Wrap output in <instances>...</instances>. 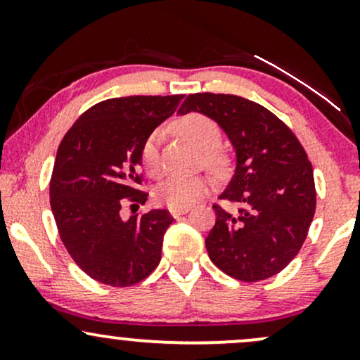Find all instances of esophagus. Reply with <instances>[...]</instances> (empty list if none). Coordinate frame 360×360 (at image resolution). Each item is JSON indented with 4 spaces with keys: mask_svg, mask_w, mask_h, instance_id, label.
<instances>
[{
    "mask_svg": "<svg viewBox=\"0 0 360 360\" xmlns=\"http://www.w3.org/2000/svg\"><path fill=\"white\" fill-rule=\"evenodd\" d=\"M188 212H189V208H171V214L174 218L183 217V214H186Z\"/></svg>",
    "mask_w": 360,
    "mask_h": 360,
    "instance_id": "obj_1",
    "label": "esophagus"
}]
</instances>
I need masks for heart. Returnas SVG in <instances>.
<instances>
[{
    "label": "heart",
    "mask_w": 360,
    "mask_h": 360,
    "mask_svg": "<svg viewBox=\"0 0 360 360\" xmlns=\"http://www.w3.org/2000/svg\"><path fill=\"white\" fill-rule=\"evenodd\" d=\"M174 130L181 137L205 150V159L213 169H220L225 162L223 155L217 150L220 142V127L213 118L203 113L184 115L174 123ZM162 140V131L154 130L146 139L140 148V159L147 174L159 176L162 164H160L159 146ZM212 181L206 176H169L160 181L154 189V198L157 203L166 205L169 208H188L194 201L200 200L203 194L208 193Z\"/></svg>",
    "instance_id": "1"
}]
</instances>
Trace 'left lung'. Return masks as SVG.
Here are the masks:
<instances>
[{"instance_id": "left-lung-1", "label": "left lung", "mask_w": 360, "mask_h": 360, "mask_svg": "<svg viewBox=\"0 0 360 360\" xmlns=\"http://www.w3.org/2000/svg\"><path fill=\"white\" fill-rule=\"evenodd\" d=\"M181 113L213 118L237 152V169L221 201L206 250L218 269L245 283L269 279L298 255L316 210L313 167L283 120L235 94H189Z\"/></svg>"}]
</instances>
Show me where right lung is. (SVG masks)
<instances>
[{
    "mask_svg": "<svg viewBox=\"0 0 360 360\" xmlns=\"http://www.w3.org/2000/svg\"><path fill=\"white\" fill-rule=\"evenodd\" d=\"M184 94L125 96L96 103L57 148L51 208L64 247L91 279L113 288L140 283L159 266L174 218L150 210L123 221L122 206L143 205L140 148Z\"/></svg>",
    "mask_w": 360,
    "mask_h": 360,
    "instance_id": "obj_1",
    "label": "right lung"
}]
</instances>
